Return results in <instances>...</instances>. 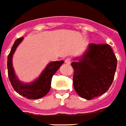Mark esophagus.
<instances>
[{
	"label": "esophagus",
	"mask_w": 126,
	"mask_h": 126,
	"mask_svg": "<svg viewBox=\"0 0 126 126\" xmlns=\"http://www.w3.org/2000/svg\"><path fill=\"white\" fill-rule=\"evenodd\" d=\"M71 62V58H69V57H67V58H66V59H65V64H70Z\"/></svg>",
	"instance_id": "34e87169"
}]
</instances>
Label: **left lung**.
Listing matches in <instances>:
<instances>
[{
	"instance_id": "obj_1",
	"label": "left lung",
	"mask_w": 126,
	"mask_h": 126,
	"mask_svg": "<svg viewBox=\"0 0 126 126\" xmlns=\"http://www.w3.org/2000/svg\"><path fill=\"white\" fill-rule=\"evenodd\" d=\"M117 65V59L109 44H90L82 58L71 63L75 91L87 100L104 94L113 83Z\"/></svg>"
}]
</instances>
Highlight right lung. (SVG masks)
<instances>
[{
  "label": "right lung",
  "mask_w": 126,
  "mask_h": 126,
  "mask_svg": "<svg viewBox=\"0 0 126 126\" xmlns=\"http://www.w3.org/2000/svg\"><path fill=\"white\" fill-rule=\"evenodd\" d=\"M24 37L17 38L13 44L12 48L8 57V73L11 86L16 93L29 99H38L44 96L51 89V82L53 75L64 63V61H55L50 62L46 68L42 71L39 78L33 82L25 84L16 79L12 65V57Z\"/></svg>",
  "instance_id": "1"
}]
</instances>
